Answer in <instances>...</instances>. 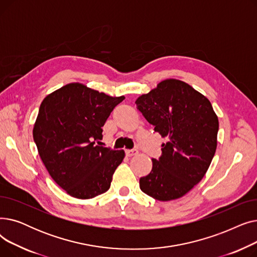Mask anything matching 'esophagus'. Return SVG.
Returning a JSON list of instances; mask_svg holds the SVG:
<instances>
[{
	"label": "esophagus",
	"instance_id": "obj_1",
	"mask_svg": "<svg viewBox=\"0 0 257 257\" xmlns=\"http://www.w3.org/2000/svg\"><path fill=\"white\" fill-rule=\"evenodd\" d=\"M138 154V151L137 150H126V155L128 157H131V156H134Z\"/></svg>",
	"mask_w": 257,
	"mask_h": 257
}]
</instances>
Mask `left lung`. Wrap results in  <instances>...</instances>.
<instances>
[{
    "instance_id": "left-lung-1",
    "label": "left lung",
    "mask_w": 257,
    "mask_h": 257,
    "mask_svg": "<svg viewBox=\"0 0 257 257\" xmlns=\"http://www.w3.org/2000/svg\"><path fill=\"white\" fill-rule=\"evenodd\" d=\"M138 109L168 142L159 159H152L141 190L156 200L178 199L207 172L217 149L219 119L209 100L176 79L161 81L136 101Z\"/></svg>"
}]
</instances>
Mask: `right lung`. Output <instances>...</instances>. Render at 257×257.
I'll use <instances>...</instances> for the list:
<instances>
[{"label": "right lung", "mask_w": 257, "mask_h": 257, "mask_svg": "<svg viewBox=\"0 0 257 257\" xmlns=\"http://www.w3.org/2000/svg\"><path fill=\"white\" fill-rule=\"evenodd\" d=\"M124 99L70 83L40 104L33 139L50 176L70 196L91 199L109 190L125 152L93 141L102 139L106 119Z\"/></svg>", "instance_id": "1"}]
</instances>
